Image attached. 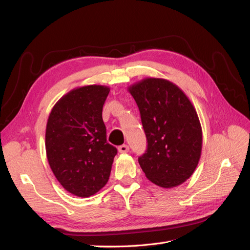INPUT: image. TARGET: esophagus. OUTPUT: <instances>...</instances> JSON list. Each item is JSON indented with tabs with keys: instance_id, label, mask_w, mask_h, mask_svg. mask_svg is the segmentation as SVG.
I'll return each instance as SVG.
<instances>
[{
	"instance_id": "esophagus-1",
	"label": "esophagus",
	"mask_w": 250,
	"mask_h": 250,
	"mask_svg": "<svg viewBox=\"0 0 250 250\" xmlns=\"http://www.w3.org/2000/svg\"><path fill=\"white\" fill-rule=\"evenodd\" d=\"M118 150H119L120 153H127L128 151H129V147H128L127 145H125V144H124V145L119 146Z\"/></svg>"
}]
</instances>
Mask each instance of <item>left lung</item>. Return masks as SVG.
Wrapping results in <instances>:
<instances>
[{
    "instance_id": "left-lung-1",
    "label": "left lung",
    "mask_w": 250,
    "mask_h": 250,
    "mask_svg": "<svg viewBox=\"0 0 250 250\" xmlns=\"http://www.w3.org/2000/svg\"><path fill=\"white\" fill-rule=\"evenodd\" d=\"M137 102L148 148L139 157L146 177L171 188L183 185L197 168L202 150L201 124L193 103L175 83L145 78L127 87Z\"/></svg>"
}]
</instances>
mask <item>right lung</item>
Instances as JSON below:
<instances>
[{
	"label": "right lung",
	"mask_w": 250,
	"mask_h": 250,
	"mask_svg": "<svg viewBox=\"0 0 250 250\" xmlns=\"http://www.w3.org/2000/svg\"><path fill=\"white\" fill-rule=\"evenodd\" d=\"M110 88H73L53 106L46 128V152L59 184L78 197H89L108 181L116 147L106 142L103 104Z\"/></svg>",
	"instance_id": "add662e5"
}]
</instances>
